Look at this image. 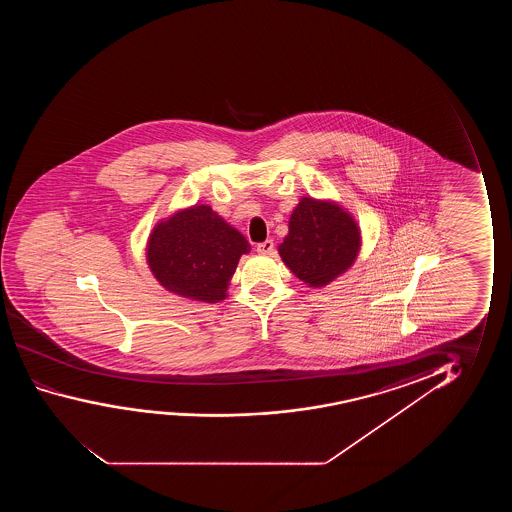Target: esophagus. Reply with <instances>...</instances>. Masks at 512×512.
<instances>
[{
  "label": "esophagus",
  "mask_w": 512,
  "mask_h": 512,
  "mask_svg": "<svg viewBox=\"0 0 512 512\" xmlns=\"http://www.w3.org/2000/svg\"><path fill=\"white\" fill-rule=\"evenodd\" d=\"M273 250V239H267V241H264V243H259V245H257V252H259L260 255H271V253H273Z\"/></svg>",
  "instance_id": "obj_1"
}]
</instances>
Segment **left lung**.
Returning <instances> with one entry per match:
<instances>
[{
    "instance_id": "obj_1",
    "label": "left lung",
    "mask_w": 512,
    "mask_h": 512,
    "mask_svg": "<svg viewBox=\"0 0 512 512\" xmlns=\"http://www.w3.org/2000/svg\"><path fill=\"white\" fill-rule=\"evenodd\" d=\"M360 246V227L350 211L336 201L301 197L278 252L299 280L323 288L355 264Z\"/></svg>"
}]
</instances>
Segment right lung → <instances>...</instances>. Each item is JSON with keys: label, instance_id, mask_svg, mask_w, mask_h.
Instances as JSON below:
<instances>
[{"label": "right lung", "instance_id": "add662e5", "mask_svg": "<svg viewBox=\"0 0 512 512\" xmlns=\"http://www.w3.org/2000/svg\"><path fill=\"white\" fill-rule=\"evenodd\" d=\"M252 246L208 204H194L155 225L147 264L171 294L197 302L224 301L241 255Z\"/></svg>", "mask_w": 512, "mask_h": 512}]
</instances>
